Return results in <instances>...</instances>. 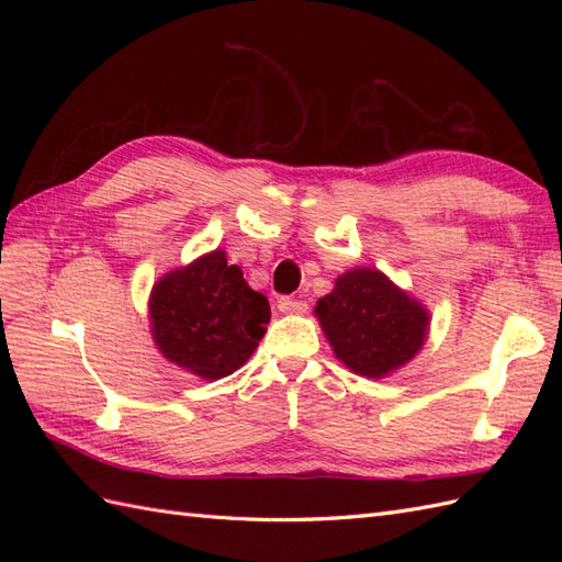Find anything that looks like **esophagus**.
Returning a JSON list of instances; mask_svg holds the SVG:
<instances>
[{
  "mask_svg": "<svg viewBox=\"0 0 562 562\" xmlns=\"http://www.w3.org/2000/svg\"><path fill=\"white\" fill-rule=\"evenodd\" d=\"M279 312H283V314H304V312H307V302L285 295V297L279 300Z\"/></svg>",
  "mask_w": 562,
  "mask_h": 562,
  "instance_id": "esophagus-1",
  "label": "esophagus"
}]
</instances>
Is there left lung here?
Listing matches in <instances>:
<instances>
[{
	"label": "left lung",
	"mask_w": 562,
	"mask_h": 562,
	"mask_svg": "<svg viewBox=\"0 0 562 562\" xmlns=\"http://www.w3.org/2000/svg\"><path fill=\"white\" fill-rule=\"evenodd\" d=\"M316 316L337 359L366 378L407 363L427 337V310L378 269H351L316 302Z\"/></svg>",
	"instance_id": "obj_1"
}]
</instances>
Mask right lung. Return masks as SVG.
<instances>
[{
  "mask_svg": "<svg viewBox=\"0 0 562 562\" xmlns=\"http://www.w3.org/2000/svg\"><path fill=\"white\" fill-rule=\"evenodd\" d=\"M269 302L227 265L225 250L203 255L166 274L151 291L155 342L168 361L203 380L227 378L258 347L269 323Z\"/></svg>",
  "mask_w": 562,
  "mask_h": 562,
  "instance_id": "obj_1",
  "label": "right lung"
}]
</instances>
